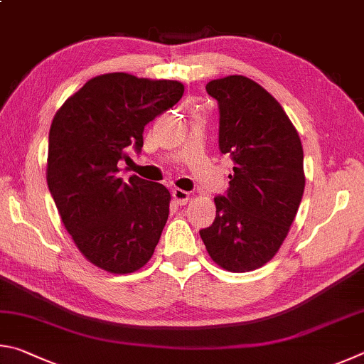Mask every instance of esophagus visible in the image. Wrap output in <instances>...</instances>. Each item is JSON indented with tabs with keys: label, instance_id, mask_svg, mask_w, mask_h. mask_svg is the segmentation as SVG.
Instances as JSON below:
<instances>
[{
	"label": "esophagus",
	"instance_id": "obj_1",
	"mask_svg": "<svg viewBox=\"0 0 364 364\" xmlns=\"http://www.w3.org/2000/svg\"><path fill=\"white\" fill-rule=\"evenodd\" d=\"M172 200H174L177 206H186L190 200V193L186 192V190L176 188L174 192H172Z\"/></svg>",
	"mask_w": 364,
	"mask_h": 364
}]
</instances>
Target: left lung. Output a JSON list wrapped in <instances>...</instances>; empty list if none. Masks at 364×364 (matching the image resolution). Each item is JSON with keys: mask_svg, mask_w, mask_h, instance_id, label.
<instances>
[{"mask_svg": "<svg viewBox=\"0 0 364 364\" xmlns=\"http://www.w3.org/2000/svg\"><path fill=\"white\" fill-rule=\"evenodd\" d=\"M219 104V150L233 159L227 193L214 198L215 219L200 230L209 256L228 272L265 265L283 245L301 205L304 150L277 99L246 76L206 85Z\"/></svg>", "mask_w": 364, "mask_h": 364, "instance_id": "1", "label": "left lung"}]
</instances>
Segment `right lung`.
<instances>
[{
    "mask_svg": "<svg viewBox=\"0 0 364 364\" xmlns=\"http://www.w3.org/2000/svg\"><path fill=\"white\" fill-rule=\"evenodd\" d=\"M183 85L107 73L65 100L49 129L48 187L82 256L110 273L149 262L169 215L161 183L119 177L127 150L144 145V127L174 107Z\"/></svg>",
    "mask_w": 364,
    "mask_h": 364,
    "instance_id": "obj_1",
    "label": "right lung"
}]
</instances>
